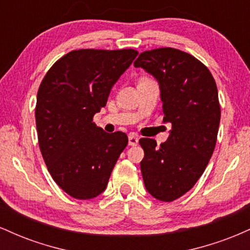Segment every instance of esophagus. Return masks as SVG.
Instances as JSON below:
<instances>
[{
	"label": "esophagus",
	"instance_id": "1",
	"mask_svg": "<svg viewBox=\"0 0 250 250\" xmlns=\"http://www.w3.org/2000/svg\"><path fill=\"white\" fill-rule=\"evenodd\" d=\"M128 143L129 146H137V143H139V137H137L136 135L130 134L128 137Z\"/></svg>",
	"mask_w": 250,
	"mask_h": 250
}]
</instances>
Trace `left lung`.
<instances>
[{"label":"left lung","instance_id":"obj_1","mask_svg":"<svg viewBox=\"0 0 250 250\" xmlns=\"http://www.w3.org/2000/svg\"><path fill=\"white\" fill-rule=\"evenodd\" d=\"M159 82L168 140L143 137L141 173L147 191L165 202L190 190L213 155L221 110L216 83L203 63L174 48L143 51L134 62Z\"/></svg>","mask_w":250,"mask_h":250}]
</instances>
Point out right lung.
I'll list each match as a JSON object with an SVG mask.
<instances>
[{
    "label": "right lung",
    "mask_w": 250,
    "mask_h": 250,
    "mask_svg": "<svg viewBox=\"0 0 250 250\" xmlns=\"http://www.w3.org/2000/svg\"><path fill=\"white\" fill-rule=\"evenodd\" d=\"M137 54L73 50L54 63L40 85L35 109L40 149L53 180L74 199L102 194L127 147V135L105 133L93 117Z\"/></svg>",
    "instance_id": "right-lung-1"
}]
</instances>
